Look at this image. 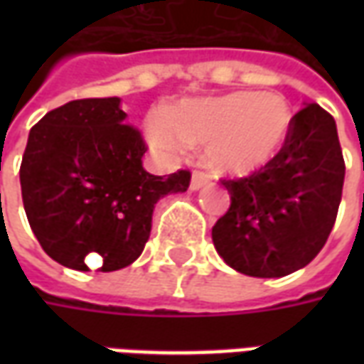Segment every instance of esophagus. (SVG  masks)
I'll use <instances>...</instances> for the list:
<instances>
[{
    "instance_id": "obj_1",
    "label": "esophagus",
    "mask_w": 364,
    "mask_h": 364,
    "mask_svg": "<svg viewBox=\"0 0 364 364\" xmlns=\"http://www.w3.org/2000/svg\"><path fill=\"white\" fill-rule=\"evenodd\" d=\"M208 183H210V175L205 173V171H195L193 177H191V189L193 191L203 189V187H206Z\"/></svg>"
}]
</instances>
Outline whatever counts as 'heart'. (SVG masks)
I'll return each mask as SVG.
<instances>
[{"instance_id": "obj_1", "label": "heart", "mask_w": 364, "mask_h": 364, "mask_svg": "<svg viewBox=\"0 0 364 364\" xmlns=\"http://www.w3.org/2000/svg\"><path fill=\"white\" fill-rule=\"evenodd\" d=\"M292 127L294 112L282 95L234 91L169 109L164 120L151 122L150 138L161 151L208 144L210 166L228 173H250L281 154Z\"/></svg>"}]
</instances>
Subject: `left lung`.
Listing matches in <instances>:
<instances>
[{
    "label": "left lung",
    "mask_w": 364,
    "mask_h": 364,
    "mask_svg": "<svg viewBox=\"0 0 364 364\" xmlns=\"http://www.w3.org/2000/svg\"><path fill=\"white\" fill-rule=\"evenodd\" d=\"M343 179L336 120L308 103L273 161L242 179H222L230 208L213 226L216 252L232 269L259 279L306 267L336 224Z\"/></svg>",
    "instance_id": "left-lung-1"
}]
</instances>
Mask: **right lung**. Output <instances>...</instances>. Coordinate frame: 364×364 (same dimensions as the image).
I'll list each match as a JSON object with an SVG mask.
<instances>
[{
    "mask_svg": "<svg viewBox=\"0 0 364 364\" xmlns=\"http://www.w3.org/2000/svg\"><path fill=\"white\" fill-rule=\"evenodd\" d=\"M119 97L75 99L31 128L21 195L33 234L75 271H119L142 253L159 198L189 189L191 171L151 175L142 132L124 122Z\"/></svg>",
    "mask_w": 364,
    "mask_h": 364,
    "instance_id": "1",
    "label": "right lung"
}]
</instances>
